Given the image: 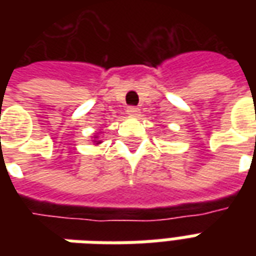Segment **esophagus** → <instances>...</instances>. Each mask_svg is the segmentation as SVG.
<instances>
[{
	"mask_svg": "<svg viewBox=\"0 0 256 256\" xmlns=\"http://www.w3.org/2000/svg\"><path fill=\"white\" fill-rule=\"evenodd\" d=\"M128 115H132V116H138L140 115V108H137V106H128Z\"/></svg>",
	"mask_w": 256,
	"mask_h": 256,
	"instance_id": "34e87169",
	"label": "esophagus"
}]
</instances>
